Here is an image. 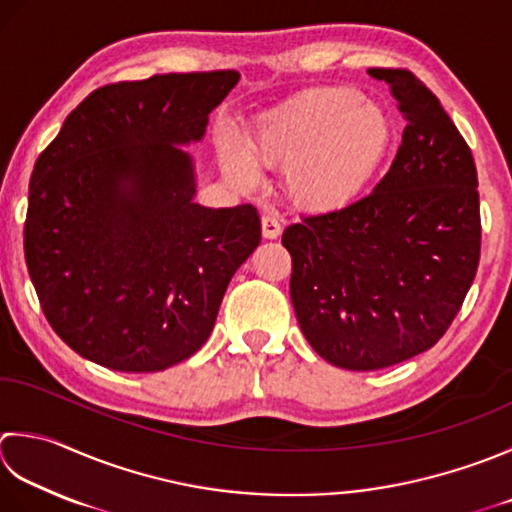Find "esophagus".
<instances>
[{"mask_svg":"<svg viewBox=\"0 0 512 512\" xmlns=\"http://www.w3.org/2000/svg\"><path fill=\"white\" fill-rule=\"evenodd\" d=\"M262 233L266 239H277L279 233H282V224L275 215H264L262 217Z\"/></svg>","mask_w":512,"mask_h":512,"instance_id":"34e87169","label":"esophagus"}]
</instances>
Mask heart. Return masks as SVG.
I'll list each match as a JSON object with an SVG mask.
<instances>
[{"label": "heart", "mask_w": 512, "mask_h": 512, "mask_svg": "<svg viewBox=\"0 0 512 512\" xmlns=\"http://www.w3.org/2000/svg\"><path fill=\"white\" fill-rule=\"evenodd\" d=\"M382 104L348 86H317L257 117L246 155L226 146L222 168L237 186L259 182L257 168H284L290 202L308 213H335L357 202L393 144Z\"/></svg>", "instance_id": "1"}]
</instances>
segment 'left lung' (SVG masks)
Returning a JSON list of instances; mask_svg holds the SVG:
<instances>
[{"label": "left lung", "instance_id": "8db88e82", "mask_svg": "<svg viewBox=\"0 0 512 512\" xmlns=\"http://www.w3.org/2000/svg\"><path fill=\"white\" fill-rule=\"evenodd\" d=\"M406 119L373 193L284 230L290 299L308 344L348 370L433 348L464 304L482 248L477 168L453 119L404 68H368Z\"/></svg>", "mask_w": 512, "mask_h": 512}]
</instances>
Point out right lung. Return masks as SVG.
<instances>
[{"instance_id": "obj_1", "label": "right lung", "mask_w": 512, "mask_h": 512, "mask_svg": "<svg viewBox=\"0 0 512 512\" xmlns=\"http://www.w3.org/2000/svg\"><path fill=\"white\" fill-rule=\"evenodd\" d=\"M237 70L168 73L90 93L37 157L24 253L64 342L99 366L157 373L213 333L228 282L262 239L257 208L193 202L184 148Z\"/></svg>"}]
</instances>
